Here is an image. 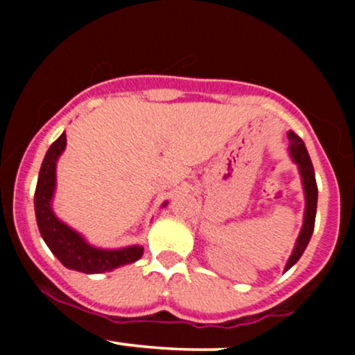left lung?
<instances>
[{"mask_svg":"<svg viewBox=\"0 0 355 355\" xmlns=\"http://www.w3.org/2000/svg\"><path fill=\"white\" fill-rule=\"evenodd\" d=\"M288 138V155H291L292 162L297 165L300 173V180H302L304 198H305V210H304V223L300 229L299 237L295 240L294 250L288 257L287 263H285L284 272L294 267L297 260L304 254V250L309 245V240L312 237L313 223H315V211H317V183H315V172L309 157L307 148H305L302 138L297 137L294 132H287Z\"/></svg>","mask_w":355,"mask_h":355,"instance_id":"8db88e82","label":"left lung"}]
</instances>
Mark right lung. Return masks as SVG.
Segmentation results:
<instances>
[{"instance_id":"1","label":"right lung","mask_w":355,"mask_h":355,"mask_svg":"<svg viewBox=\"0 0 355 355\" xmlns=\"http://www.w3.org/2000/svg\"><path fill=\"white\" fill-rule=\"evenodd\" d=\"M64 148H67V135L63 132L44 155L38 183H36L35 215L44 243L64 267L83 274H103L140 260L144 255L141 245L121 248L95 247L80 232L71 229L68 223L56 217L53 210V197L56 191V164ZM166 203L168 202L162 203V207H166Z\"/></svg>"}]
</instances>
